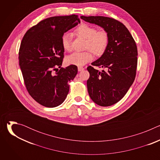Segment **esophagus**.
<instances>
[{"label": "esophagus", "mask_w": 160, "mask_h": 160, "mask_svg": "<svg viewBox=\"0 0 160 160\" xmlns=\"http://www.w3.org/2000/svg\"><path fill=\"white\" fill-rule=\"evenodd\" d=\"M83 70H84V68H83V67H81V66L78 67V72H82V71H83Z\"/></svg>", "instance_id": "34e87169"}]
</instances>
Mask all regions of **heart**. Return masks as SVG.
<instances>
[{
  "label": "heart",
  "instance_id": "1",
  "mask_svg": "<svg viewBox=\"0 0 160 160\" xmlns=\"http://www.w3.org/2000/svg\"><path fill=\"white\" fill-rule=\"evenodd\" d=\"M75 33L86 39L85 49L90 50L81 52H75L68 55L66 58V62L68 64L83 66L93 59L91 50L98 56L102 55L106 51L109 41V35L106 31H97L95 27L83 23L75 28ZM61 42L64 50L66 51L71 50V35L70 33H64L61 37Z\"/></svg>",
  "mask_w": 160,
  "mask_h": 160
}]
</instances>
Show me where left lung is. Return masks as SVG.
Returning a JSON list of instances; mask_svg holds the SVG:
<instances>
[{"label":"left lung","mask_w":160,"mask_h":160,"mask_svg":"<svg viewBox=\"0 0 160 160\" xmlns=\"http://www.w3.org/2000/svg\"><path fill=\"white\" fill-rule=\"evenodd\" d=\"M80 18L103 28L109 38L105 52L91 64L106 71L87 67L89 96L101 106L115 104L124 97L135 78L138 55L135 42L126 27L115 19L100 16Z\"/></svg>","instance_id":"left-lung-1"}]
</instances>
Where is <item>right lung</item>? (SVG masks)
Instances as JSON below:
<instances>
[{
	"mask_svg": "<svg viewBox=\"0 0 160 160\" xmlns=\"http://www.w3.org/2000/svg\"><path fill=\"white\" fill-rule=\"evenodd\" d=\"M80 22L75 14L51 17L30 28L22 39L19 63L26 88L45 107L54 108L64 102L69 92L68 83L78 73L75 65L61 68L64 50L61 40Z\"/></svg>",
	"mask_w": 160,
	"mask_h": 160,
	"instance_id": "1",
	"label": "right lung"
}]
</instances>
